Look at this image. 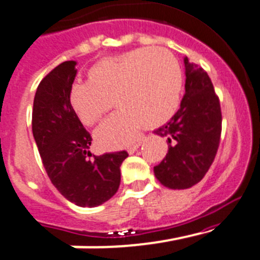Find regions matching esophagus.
Returning a JSON list of instances; mask_svg holds the SVG:
<instances>
[{
  "label": "esophagus",
  "mask_w": 260,
  "mask_h": 260,
  "mask_svg": "<svg viewBox=\"0 0 260 260\" xmlns=\"http://www.w3.org/2000/svg\"><path fill=\"white\" fill-rule=\"evenodd\" d=\"M141 145H142V141H138L137 144H135V145H131V146L128 147V150H127V151L129 152V154H133V152H135L136 150L138 149V147L141 146Z\"/></svg>",
  "instance_id": "obj_1"
}]
</instances>
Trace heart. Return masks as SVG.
<instances>
[{
	"mask_svg": "<svg viewBox=\"0 0 260 260\" xmlns=\"http://www.w3.org/2000/svg\"><path fill=\"white\" fill-rule=\"evenodd\" d=\"M88 77L89 81L73 83L69 92L70 105L83 124L100 122L113 100L120 108L94 133L104 149L127 146L144 125L155 128L168 122L181 104L183 72L166 48H137L101 60Z\"/></svg>",
	"mask_w": 260,
	"mask_h": 260,
	"instance_id": "1",
	"label": "heart"
}]
</instances>
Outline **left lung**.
I'll return each instance as SVG.
<instances>
[{
    "label": "left lung",
    "mask_w": 260,
    "mask_h": 260,
    "mask_svg": "<svg viewBox=\"0 0 260 260\" xmlns=\"http://www.w3.org/2000/svg\"><path fill=\"white\" fill-rule=\"evenodd\" d=\"M183 61L185 96L171 120L154 131L168 142V154L154 167V174L172 190L190 188L203 179L217 154L222 131L219 100L209 75L187 57Z\"/></svg>",
    "instance_id": "8db88e82"
}]
</instances>
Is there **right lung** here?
Returning a JSON list of instances; mask_svg holds the SVG:
<instances>
[{"label": "right lung", "mask_w": 260, "mask_h": 260, "mask_svg": "<svg viewBox=\"0 0 260 260\" xmlns=\"http://www.w3.org/2000/svg\"><path fill=\"white\" fill-rule=\"evenodd\" d=\"M77 61L51 70L36 91L31 131L52 185L78 207H99L113 198L120 185V166L127 151L89 159L92 137L73 110L69 92Z\"/></svg>", "instance_id": "right-lung-1"}]
</instances>
